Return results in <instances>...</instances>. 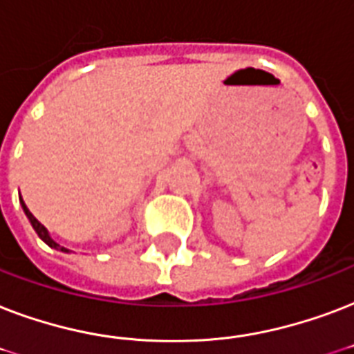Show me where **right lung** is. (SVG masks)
Returning a JSON list of instances; mask_svg holds the SVG:
<instances>
[{
    "label": "right lung",
    "mask_w": 354,
    "mask_h": 354,
    "mask_svg": "<svg viewBox=\"0 0 354 354\" xmlns=\"http://www.w3.org/2000/svg\"><path fill=\"white\" fill-rule=\"evenodd\" d=\"M19 202H21V207H24L25 215H27V218H29V221H30V224H32V227H35V232L38 233V236H40L41 241L46 242L47 246L55 248V250H60V252H68V250H66V248H62V246H60V244H57V242L53 241L51 236H49V233H47V230H46V227L41 226L40 222L36 221L35 216H32V213H30V211L27 209V205L24 204V200H19Z\"/></svg>",
    "instance_id": "add662e5"
}]
</instances>
